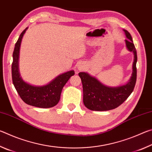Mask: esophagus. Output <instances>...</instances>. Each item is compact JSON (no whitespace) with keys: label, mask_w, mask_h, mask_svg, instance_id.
Masks as SVG:
<instances>
[{"label":"esophagus","mask_w":152,"mask_h":152,"mask_svg":"<svg viewBox=\"0 0 152 152\" xmlns=\"http://www.w3.org/2000/svg\"><path fill=\"white\" fill-rule=\"evenodd\" d=\"M84 69V65L83 64H78V70L79 71H81V70H83Z\"/></svg>","instance_id":"obj_1"}]
</instances>
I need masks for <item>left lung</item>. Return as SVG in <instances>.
Wrapping results in <instances>:
<instances>
[{"label":"left lung","mask_w":152,"mask_h":152,"mask_svg":"<svg viewBox=\"0 0 152 152\" xmlns=\"http://www.w3.org/2000/svg\"><path fill=\"white\" fill-rule=\"evenodd\" d=\"M127 39L125 40L127 50L134 56L132 76L127 84L118 86H109L101 83L94 76L87 72H80L83 86V102L85 107L91 110L104 111L114 109L121 104L132 94L137 79V51L133 44L132 35L123 29Z\"/></svg>","instance_id":"8db88e82"}]
</instances>
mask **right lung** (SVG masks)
<instances>
[{
  "instance_id": "right-lung-1",
  "label": "right lung",
  "mask_w": 152,
  "mask_h": 152,
  "mask_svg": "<svg viewBox=\"0 0 152 152\" xmlns=\"http://www.w3.org/2000/svg\"><path fill=\"white\" fill-rule=\"evenodd\" d=\"M28 27L21 33L17 43H15L12 53V82L18 94L26 104L44 109L53 107L56 106L60 101L63 87L70 77L74 76L75 73L72 70L61 74L48 84L43 86L32 85L24 81L19 72V60L20 43Z\"/></svg>"
}]
</instances>
